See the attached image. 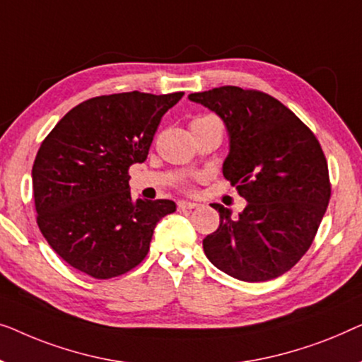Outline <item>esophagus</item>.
I'll return each instance as SVG.
<instances>
[{
  "label": "esophagus",
  "instance_id": "1",
  "mask_svg": "<svg viewBox=\"0 0 362 362\" xmlns=\"http://www.w3.org/2000/svg\"><path fill=\"white\" fill-rule=\"evenodd\" d=\"M177 208H179V210H193V208H198V203L179 202V203H177Z\"/></svg>",
  "mask_w": 362,
  "mask_h": 362
}]
</instances>
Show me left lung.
Returning a JSON list of instances; mask_svg holds the SVG:
<instances>
[{
	"mask_svg": "<svg viewBox=\"0 0 362 362\" xmlns=\"http://www.w3.org/2000/svg\"><path fill=\"white\" fill-rule=\"evenodd\" d=\"M188 98L225 121L223 175L247 202L236 220L220 203V228L203 239L213 266L244 282L290 271L312 246L332 197L327 157L303 121L274 96L225 85Z\"/></svg>",
	"mask_w": 362,
	"mask_h": 362,
	"instance_id": "obj_1",
	"label": "left lung"
}]
</instances>
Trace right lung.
I'll use <instances>...</instances> for the list:
<instances>
[{"label": "right lung", "mask_w": 362, "mask_h": 362, "mask_svg": "<svg viewBox=\"0 0 362 362\" xmlns=\"http://www.w3.org/2000/svg\"><path fill=\"white\" fill-rule=\"evenodd\" d=\"M182 96H95L42 141L33 165L35 220L74 269L100 281L129 272L149 252L157 221L175 211L172 200H134L129 167L147 159L162 116Z\"/></svg>", "instance_id": "add662e5"}]
</instances>
